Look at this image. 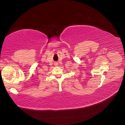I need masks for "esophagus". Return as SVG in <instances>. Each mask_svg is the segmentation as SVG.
Instances as JSON below:
<instances>
[{
	"label": "esophagus",
	"mask_w": 125,
	"mask_h": 125,
	"mask_svg": "<svg viewBox=\"0 0 125 125\" xmlns=\"http://www.w3.org/2000/svg\"><path fill=\"white\" fill-rule=\"evenodd\" d=\"M54 65H56V66H57V65H58V63H55V64H54Z\"/></svg>",
	"instance_id": "obj_1"
}]
</instances>
